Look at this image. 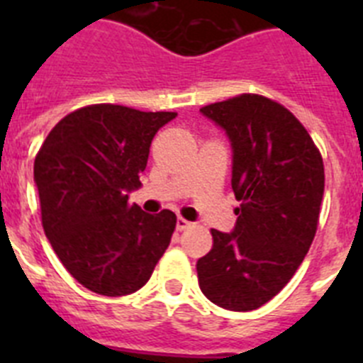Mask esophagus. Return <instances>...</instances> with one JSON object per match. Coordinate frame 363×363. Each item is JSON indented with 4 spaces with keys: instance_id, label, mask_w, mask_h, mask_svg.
I'll list each match as a JSON object with an SVG mask.
<instances>
[{
    "instance_id": "34e87169",
    "label": "esophagus",
    "mask_w": 363,
    "mask_h": 363,
    "mask_svg": "<svg viewBox=\"0 0 363 363\" xmlns=\"http://www.w3.org/2000/svg\"><path fill=\"white\" fill-rule=\"evenodd\" d=\"M191 225H192L191 221H187L185 218H178V220H176V229L178 230H185V229H189Z\"/></svg>"
}]
</instances>
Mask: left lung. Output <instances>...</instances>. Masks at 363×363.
Listing matches in <instances>:
<instances>
[{"mask_svg":"<svg viewBox=\"0 0 363 363\" xmlns=\"http://www.w3.org/2000/svg\"><path fill=\"white\" fill-rule=\"evenodd\" d=\"M233 150L236 225L213 229L198 284L213 303L255 311L277 296L306 258L318 227L325 174L306 127L285 107L242 94L200 108Z\"/></svg>","mask_w":363,"mask_h":363,"instance_id":"1","label":"left lung"}]
</instances>
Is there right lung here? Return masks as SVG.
<instances>
[{
  "label": "right lung",
  "instance_id": "obj_1",
  "mask_svg": "<svg viewBox=\"0 0 363 363\" xmlns=\"http://www.w3.org/2000/svg\"><path fill=\"white\" fill-rule=\"evenodd\" d=\"M176 112L91 105L70 112L34 160L45 236L67 271L104 296L136 293L171 243L176 214L129 205L150 143Z\"/></svg>",
  "mask_w": 363,
  "mask_h": 363
}]
</instances>
